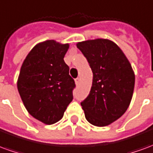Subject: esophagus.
Here are the masks:
<instances>
[{"label": "esophagus", "instance_id": "1", "mask_svg": "<svg viewBox=\"0 0 153 153\" xmlns=\"http://www.w3.org/2000/svg\"><path fill=\"white\" fill-rule=\"evenodd\" d=\"M80 83V79L79 78H77V79H75V83H76V85H79Z\"/></svg>", "mask_w": 153, "mask_h": 153}]
</instances>
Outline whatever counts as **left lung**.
Returning <instances> with one entry per match:
<instances>
[{
  "label": "left lung",
  "instance_id": "1",
  "mask_svg": "<svg viewBox=\"0 0 153 153\" xmlns=\"http://www.w3.org/2000/svg\"><path fill=\"white\" fill-rule=\"evenodd\" d=\"M93 71V84L81 106L90 124L102 127L124 115L131 102L135 76L121 49L107 39L77 43Z\"/></svg>",
  "mask_w": 153,
  "mask_h": 153
}]
</instances>
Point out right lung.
I'll use <instances>...</instances> for the list:
<instances>
[{
    "instance_id": "obj_1",
    "label": "right lung",
    "mask_w": 153,
    "mask_h": 153,
    "mask_svg": "<svg viewBox=\"0 0 153 153\" xmlns=\"http://www.w3.org/2000/svg\"><path fill=\"white\" fill-rule=\"evenodd\" d=\"M69 44L47 40L37 44L23 62L17 87L28 113L46 125L63 117L73 100L74 80L64 61Z\"/></svg>"
}]
</instances>
